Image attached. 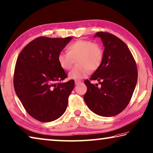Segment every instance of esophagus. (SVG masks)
<instances>
[{"instance_id":"1","label":"esophagus","mask_w":153,"mask_h":153,"mask_svg":"<svg viewBox=\"0 0 153 153\" xmlns=\"http://www.w3.org/2000/svg\"><path fill=\"white\" fill-rule=\"evenodd\" d=\"M80 83H81V81H80V80L77 79V80H76V81H75V84H76V85L79 84H80Z\"/></svg>"}]
</instances>
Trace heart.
<instances>
[{
  "instance_id": "heart-1",
  "label": "heart",
  "mask_w": 153,
  "mask_h": 153,
  "mask_svg": "<svg viewBox=\"0 0 153 153\" xmlns=\"http://www.w3.org/2000/svg\"><path fill=\"white\" fill-rule=\"evenodd\" d=\"M104 50L99 43L89 40H77L68 46L67 53H61L57 62L61 68L68 71L74 64L77 65L69 73V77L79 79L88 76L91 71H96L102 65Z\"/></svg>"
}]
</instances>
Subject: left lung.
Returning a JSON list of instances; mask_svg holds the SVG:
<instances>
[{
    "instance_id": "1",
    "label": "left lung",
    "mask_w": 153,
    "mask_h": 153,
    "mask_svg": "<svg viewBox=\"0 0 153 153\" xmlns=\"http://www.w3.org/2000/svg\"><path fill=\"white\" fill-rule=\"evenodd\" d=\"M96 37L105 48L104 59L90 79L98 80L100 87L85 80L84 99L94 113L110 117L123 112L130 102L137 83V67L130 49L118 37L107 32L96 33Z\"/></svg>"
}]
</instances>
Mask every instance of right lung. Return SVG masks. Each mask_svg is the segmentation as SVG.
Listing matches in <instances>:
<instances>
[{
    "mask_svg": "<svg viewBox=\"0 0 153 153\" xmlns=\"http://www.w3.org/2000/svg\"><path fill=\"white\" fill-rule=\"evenodd\" d=\"M72 39L36 38L25 47L16 60L14 88L27 113L43 123L61 117L66 110L74 80L63 83L67 77L57 57Z\"/></svg>",
    "mask_w": 153,
    "mask_h": 153,
    "instance_id": "right-lung-1",
    "label": "right lung"
}]
</instances>
